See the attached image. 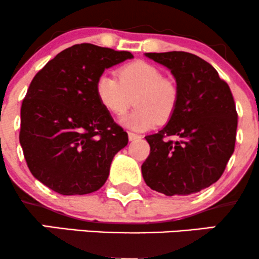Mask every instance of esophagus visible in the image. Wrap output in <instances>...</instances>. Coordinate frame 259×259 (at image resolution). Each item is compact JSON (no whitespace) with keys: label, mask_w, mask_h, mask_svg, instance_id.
<instances>
[{"label":"esophagus","mask_w":259,"mask_h":259,"mask_svg":"<svg viewBox=\"0 0 259 259\" xmlns=\"http://www.w3.org/2000/svg\"><path fill=\"white\" fill-rule=\"evenodd\" d=\"M127 138H129V141H134V140L140 139V135H138V134H134V133H129L127 134Z\"/></svg>","instance_id":"1"}]
</instances>
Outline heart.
<instances>
[{
    "mask_svg": "<svg viewBox=\"0 0 259 259\" xmlns=\"http://www.w3.org/2000/svg\"><path fill=\"white\" fill-rule=\"evenodd\" d=\"M117 78L101 75L95 91L100 105L115 117H123L134 103L138 108L123 120L124 125L145 132L157 123H167L177 109L178 89L163 78L156 65L135 61L120 67Z\"/></svg>",
    "mask_w": 259,
    "mask_h": 259,
    "instance_id": "heart-1",
    "label": "heart"
}]
</instances>
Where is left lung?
<instances>
[{"label": "left lung", "mask_w": 259, "mask_h": 259, "mask_svg": "<svg viewBox=\"0 0 259 259\" xmlns=\"http://www.w3.org/2000/svg\"><path fill=\"white\" fill-rule=\"evenodd\" d=\"M177 82V109L157 134L141 165L145 183L165 196H187L222 177L234 153L237 113L230 88L208 62L189 52L145 53ZM175 135L179 140L166 138Z\"/></svg>", "instance_id": "8db88e82"}]
</instances>
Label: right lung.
<instances>
[{"label":"right lung","mask_w":259,"mask_h":259,"mask_svg":"<svg viewBox=\"0 0 259 259\" xmlns=\"http://www.w3.org/2000/svg\"><path fill=\"white\" fill-rule=\"evenodd\" d=\"M134 56L92 44L65 49L32 79L20 109L19 141L31 174L61 195L103 186L127 134L96 97L105 69Z\"/></svg>","instance_id":"1"}]
</instances>
